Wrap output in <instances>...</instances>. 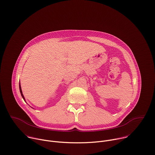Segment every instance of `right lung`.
Returning a JSON list of instances; mask_svg holds the SVG:
<instances>
[{
	"mask_svg": "<svg viewBox=\"0 0 155 155\" xmlns=\"http://www.w3.org/2000/svg\"><path fill=\"white\" fill-rule=\"evenodd\" d=\"M19 91H20V93H21V96H22V97L23 98V99L25 100V101L26 102V100H25V97H24V96H23V92H22V90H21V84H20V83H19Z\"/></svg>",
	"mask_w": 155,
	"mask_h": 155,
	"instance_id": "1",
	"label": "right lung"
}]
</instances>
